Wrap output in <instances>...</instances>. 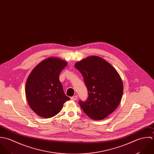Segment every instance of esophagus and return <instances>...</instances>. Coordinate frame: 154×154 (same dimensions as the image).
<instances>
[{
  "mask_svg": "<svg viewBox=\"0 0 154 154\" xmlns=\"http://www.w3.org/2000/svg\"><path fill=\"white\" fill-rule=\"evenodd\" d=\"M77 98H78V96H77V95H75V96H74L71 97V99L72 100H76L77 99Z\"/></svg>",
  "mask_w": 154,
  "mask_h": 154,
  "instance_id": "1",
  "label": "esophagus"
}]
</instances>
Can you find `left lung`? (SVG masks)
Wrapping results in <instances>:
<instances>
[{
    "label": "left lung",
    "instance_id": "1",
    "mask_svg": "<svg viewBox=\"0 0 154 154\" xmlns=\"http://www.w3.org/2000/svg\"><path fill=\"white\" fill-rule=\"evenodd\" d=\"M74 66L82 73L89 94L86 102L79 101L82 109L93 120L105 119L122 100L123 84L119 74L109 62L97 56L87 57Z\"/></svg>",
    "mask_w": 154,
    "mask_h": 154
}]
</instances>
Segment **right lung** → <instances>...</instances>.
Returning <instances> with one entry per match:
<instances>
[{
	"mask_svg": "<svg viewBox=\"0 0 154 154\" xmlns=\"http://www.w3.org/2000/svg\"><path fill=\"white\" fill-rule=\"evenodd\" d=\"M67 62L49 57L32 70L26 84V96L31 109L39 117L51 118L58 114L70 99L63 91L60 74Z\"/></svg>",
	"mask_w": 154,
	"mask_h": 154,
	"instance_id": "right-lung-1",
	"label": "right lung"
}]
</instances>
